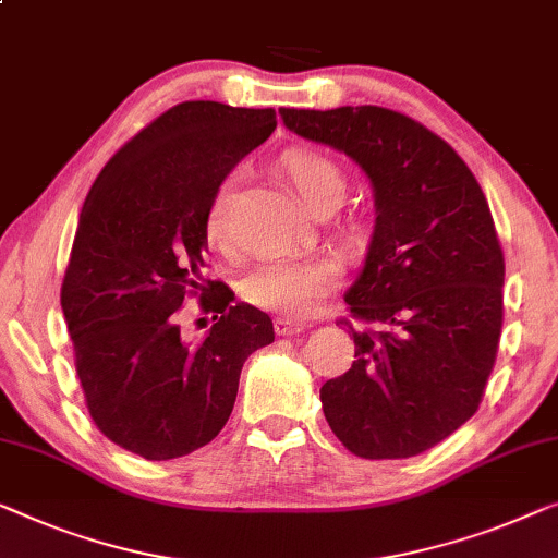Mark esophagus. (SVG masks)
Returning a JSON list of instances; mask_svg holds the SVG:
<instances>
[{
  "mask_svg": "<svg viewBox=\"0 0 558 558\" xmlns=\"http://www.w3.org/2000/svg\"><path fill=\"white\" fill-rule=\"evenodd\" d=\"M306 327H310V325H306V322H302V319H292V317H277V319H274V332L281 335V337L299 335Z\"/></svg>",
  "mask_w": 558,
  "mask_h": 558,
  "instance_id": "obj_1",
  "label": "esophagus"
}]
</instances>
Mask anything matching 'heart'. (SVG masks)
Here are the masks:
<instances>
[{"label":"heart","mask_w":558,"mask_h":558,"mask_svg":"<svg viewBox=\"0 0 558 558\" xmlns=\"http://www.w3.org/2000/svg\"><path fill=\"white\" fill-rule=\"evenodd\" d=\"M277 173L314 216L337 211L350 189L344 168L332 156L302 145L281 153L277 158ZM233 201H236V183L223 179L214 189L204 214L206 244L219 254H229L233 248ZM337 236L357 252L367 246L369 223L365 219L342 221L337 226ZM339 279H342V264L329 254L304 256V259H266L244 279L241 294L259 310L284 317H306L317 310L322 299L337 289Z\"/></svg>","instance_id":"obj_1"}]
</instances>
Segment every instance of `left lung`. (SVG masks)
<instances>
[{
    "mask_svg": "<svg viewBox=\"0 0 558 558\" xmlns=\"http://www.w3.org/2000/svg\"><path fill=\"white\" fill-rule=\"evenodd\" d=\"M289 131L342 150L375 191L365 269L344 302L360 327L322 410L350 453L413 458L478 410L504 327V252L478 181L450 145L398 110L279 108Z\"/></svg>",
    "mask_w": 558,
    "mask_h": 558,
    "instance_id": "1",
    "label": "left lung"
}]
</instances>
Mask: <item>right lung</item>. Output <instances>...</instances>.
<instances>
[{"mask_svg":"<svg viewBox=\"0 0 558 558\" xmlns=\"http://www.w3.org/2000/svg\"><path fill=\"white\" fill-rule=\"evenodd\" d=\"M274 128V108L179 102L135 133L87 193L60 304L87 413L135 456L171 460L211 442L246 357L274 342L269 314L231 306V289L204 279L208 198ZM189 295L217 312L196 345L174 325Z\"/></svg>","mask_w":558,"mask_h":558,"instance_id":"add662e5","label":"right lung"}]
</instances>
